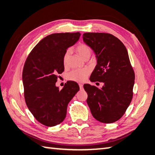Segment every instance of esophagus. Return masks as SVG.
I'll return each instance as SVG.
<instances>
[{"mask_svg": "<svg viewBox=\"0 0 155 155\" xmlns=\"http://www.w3.org/2000/svg\"><path fill=\"white\" fill-rule=\"evenodd\" d=\"M79 87H80V89H83V84H79Z\"/></svg>", "mask_w": 155, "mask_h": 155, "instance_id": "34e87169", "label": "esophagus"}]
</instances>
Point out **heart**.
<instances>
[{
	"label": "heart",
	"mask_w": 155,
	"mask_h": 155,
	"mask_svg": "<svg viewBox=\"0 0 155 155\" xmlns=\"http://www.w3.org/2000/svg\"><path fill=\"white\" fill-rule=\"evenodd\" d=\"M76 51H77V53L84 59L87 58V57H90L91 54V50L90 47L85 44H81L78 45L76 48ZM69 51H67L65 52L63 57H62V62H63V64L64 66L67 65ZM88 74H89V71L87 68L75 69V70L71 71L68 74V78L71 81L82 83V82H84L87 79Z\"/></svg>",
	"instance_id": "heart-1"
}]
</instances>
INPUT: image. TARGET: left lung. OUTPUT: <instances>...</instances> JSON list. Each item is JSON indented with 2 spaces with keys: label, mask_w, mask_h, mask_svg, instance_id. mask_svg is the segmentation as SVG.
<instances>
[{
  "label": "left lung",
  "mask_w": 155,
  "mask_h": 155,
  "mask_svg": "<svg viewBox=\"0 0 155 155\" xmlns=\"http://www.w3.org/2000/svg\"><path fill=\"white\" fill-rule=\"evenodd\" d=\"M83 38L97 59L90 81L104 83L101 88L84 84L87 104L95 119L103 123H114L123 116L133 96L135 76L127 50L111 34L87 32Z\"/></svg>",
  "instance_id": "left-lung-1"
}]
</instances>
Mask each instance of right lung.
<instances>
[{"mask_svg": "<svg viewBox=\"0 0 155 155\" xmlns=\"http://www.w3.org/2000/svg\"><path fill=\"white\" fill-rule=\"evenodd\" d=\"M80 32L54 33L38 42L25 61L22 83L26 104L39 123L47 127L60 124L67 115L69 102L79 91L74 81L62 90L56 86L58 74L64 71L62 57L80 38Z\"/></svg>", "mask_w": 155, "mask_h": 155, "instance_id": "add662e5", "label": "right lung"}]
</instances>
